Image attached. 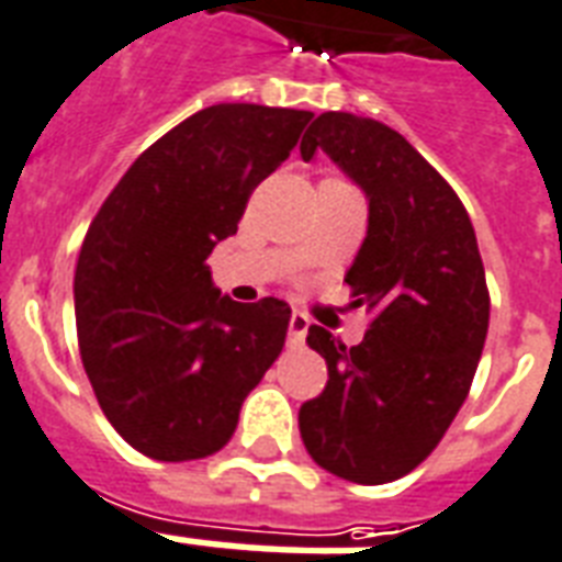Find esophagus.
Wrapping results in <instances>:
<instances>
[{
    "mask_svg": "<svg viewBox=\"0 0 562 562\" xmlns=\"http://www.w3.org/2000/svg\"><path fill=\"white\" fill-rule=\"evenodd\" d=\"M306 329H310V321H306V315L294 312V315L289 318V341L294 345V348H300V345L306 341Z\"/></svg>",
    "mask_w": 562,
    "mask_h": 562,
    "instance_id": "34e87169",
    "label": "esophagus"
}]
</instances>
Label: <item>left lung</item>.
<instances>
[{"label":"left lung","mask_w":562,"mask_h":562,"mask_svg":"<svg viewBox=\"0 0 562 562\" xmlns=\"http://www.w3.org/2000/svg\"><path fill=\"white\" fill-rule=\"evenodd\" d=\"M315 149L368 194V235L345 282L371 324L357 348L310 327L329 380L300 406V436L321 469L376 486L422 465L460 413L490 329V289L465 205L404 135L324 111L300 140L306 161Z\"/></svg>","instance_id":"8db88e82"}]
</instances>
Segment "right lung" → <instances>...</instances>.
<instances>
[{"mask_svg": "<svg viewBox=\"0 0 562 562\" xmlns=\"http://www.w3.org/2000/svg\"><path fill=\"white\" fill-rule=\"evenodd\" d=\"M312 111L221 102L147 147L93 217L76 262V336L111 427L158 462L212 457L282 353L289 303L212 289L214 244L289 158Z\"/></svg>", "mask_w": 562, "mask_h": 562, "instance_id": "right-lung-1", "label": "right lung"}]
</instances>
